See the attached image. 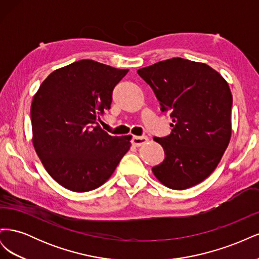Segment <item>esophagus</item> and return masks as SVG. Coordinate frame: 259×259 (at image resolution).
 Wrapping results in <instances>:
<instances>
[{
	"label": "esophagus",
	"instance_id": "esophagus-1",
	"mask_svg": "<svg viewBox=\"0 0 259 259\" xmlns=\"http://www.w3.org/2000/svg\"><path fill=\"white\" fill-rule=\"evenodd\" d=\"M148 142V137L147 136H133L131 143L132 145H134L136 147L142 146Z\"/></svg>",
	"mask_w": 259,
	"mask_h": 259
}]
</instances>
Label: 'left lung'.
<instances>
[{
  "label": "left lung",
  "mask_w": 259,
  "mask_h": 259,
  "mask_svg": "<svg viewBox=\"0 0 259 259\" xmlns=\"http://www.w3.org/2000/svg\"><path fill=\"white\" fill-rule=\"evenodd\" d=\"M161 111L170 112L171 133L154 137L165 153L152 167L164 186L184 190L207 178L221 162L231 137L232 95L228 83L209 66L171 58L139 69Z\"/></svg>",
  "instance_id": "8db88e82"
}]
</instances>
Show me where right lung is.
Instances as JSON below:
<instances>
[{
	"label": "right lung",
	"instance_id": "right-lung-1",
	"mask_svg": "<svg viewBox=\"0 0 259 259\" xmlns=\"http://www.w3.org/2000/svg\"><path fill=\"white\" fill-rule=\"evenodd\" d=\"M128 72L91 59L55 70L31 104L32 143L53 179L74 192L96 189L113 174L131 136H110L97 123L114 86Z\"/></svg>",
	"mask_w": 259,
	"mask_h": 259
}]
</instances>
